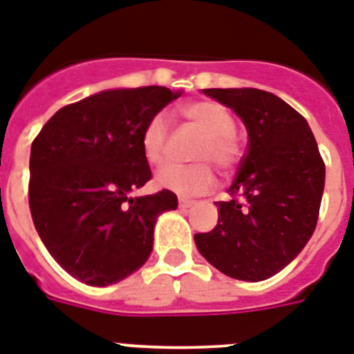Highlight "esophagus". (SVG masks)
Returning a JSON list of instances; mask_svg holds the SVG:
<instances>
[{
    "label": "esophagus",
    "instance_id": "obj_1",
    "mask_svg": "<svg viewBox=\"0 0 354 354\" xmlns=\"http://www.w3.org/2000/svg\"><path fill=\"white\" fill-rule=\"evenodd\" d=\"M194 205V200H189V198H180V207L182 209H189V207Z\"/></svg>",
    "mask_w": 354,
    "mask_h": 354
}]
</instances>
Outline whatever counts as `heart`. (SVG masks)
<instances>
[{"label": "heart", "instance_id": "obj_1", "mask_svg": "<svg viewBox=\"0 0 354 354\" xmlns=\"http://www.w3.org/2000/svg\"><path fill=\"white\" fill-rule=\"evenodd\" d=\"M180 114L192 123L202 134L194 151V160H205L191 165H171L158 174V183L165 189L182 194L194 196L211 191L216 176L207 162H212L220 171L227 172L234 169L243 156V145L236 136V123L231 111L222 103L212 100H198L180 107ZM143 158L154 167H162L169 160L167 147V122L162 114H156L143 127L140 138Z\"/></svg>", "mask_w": 354, "mask_h": 354}]
</instances>
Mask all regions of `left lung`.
<instances>
[{"mask_svg":"<svg viewBox=\"0 0 354 354\" xmlns=\"http://www.w3.org/2000/svg\"><path fill=\"white\" fill-rule=\"evenodd\" d=\"M245 123L249 143L231 200L216 202L218 225L194 234L218 271L260 281L289 266L315 232L326 163L306 118L258 88H203Z\"/></svg>","mask_w":354,"mask_h":354,"instance_id":"left-lung-1","label":"left lung"}]
</instances>
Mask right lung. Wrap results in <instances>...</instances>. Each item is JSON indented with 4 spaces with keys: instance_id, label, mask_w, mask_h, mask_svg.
<instances>
[{
    "instance_id": "add662e5",
    "label": "right lung",
    "mask_w": 354,
    "mask_h": 354,
    "mask_svg": "<svg viewBox=\"0 0 354 354\" xmlns=\"http://www.w3.org/2000/svg\"><path fill=\"white\" fill-rule=\"evenodd\" d=\"M182 93L103 91L54 114L32 142L28 207L50 257L87 286H111L147 261L158 214L174 192L131 196L152 178L143 127Z\"/></svg>"
}]
</instances>
